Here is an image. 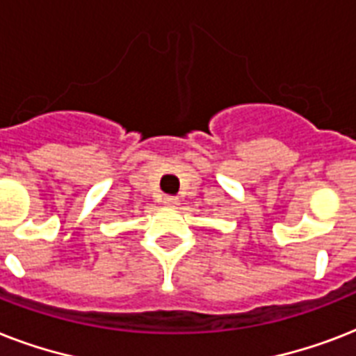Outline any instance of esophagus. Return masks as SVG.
<instances>
[{"instance_id": "1", "label": "esophagus", "mask_w": 356, "mask_h": 356, "mask_svg": "<svg viewBox=\"0 0 356 356\" xmlns=\"http://www.w3.org/2000/svg\"><path fill=\"white\" fill-rule=\"evenodd\" d=\"M162 203L168 207H175L179 203V200L175 195H164V197H162Z\"/></svg>"}]
</instances>
